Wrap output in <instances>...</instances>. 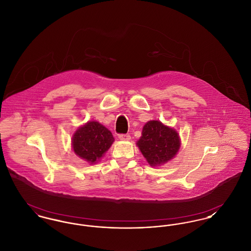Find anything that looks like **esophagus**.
Masks as SVG:
<instances>
[{
  "label": "esophagus",
  "mask_w": 251,
  "mask_h": 251,
  "mask_svg": "<svg viewBox=\"0 0 251 251\" xmlns=\"http://www.w3.org/2000/svg\"><path fill=\"white\" fill-rule=\"evenodd\" d=\"M118 137L120 140H123V141H129L131 139V135L127 133H121L118 135Z\"/></svg>",
  "instance_id": "1"
}]
</instances>
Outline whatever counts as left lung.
I'll return each instance as SVG.
<instances>
[{"label":"left lung","instance_id":"8db88e82","mask_svg":"<svg viewBox=\"0 0 251 251\" xmlns=\"http://www.w3.org/2000/svg\"><path fill=\"white\" fill-rule=\"evenodd\" d=\"M180 144L176 131L158 120L148 121L136 143L151 167H158L173 159L179 151Z\"/></svg>","mask_w":251,"mask_h":251}]
</instances>
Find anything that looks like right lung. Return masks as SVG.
Segmentation results:
<instances>
[{"instance_id": "obj_1", "label": "right lung", "mask_w": 251, "mask_h": 251, "mask_svg": "<svg viewBox=\"0 0 251 251\" xmlns=\"http://www.w3.org/2000/svg\"><path fill=\"white\" fill-rule=\"evenodd\" d=\"M114 141L113 134L106 127L97 121H89L75 132L72 147L77 156L94 164L102 157Z\"/></svg>"}]
</instances>
